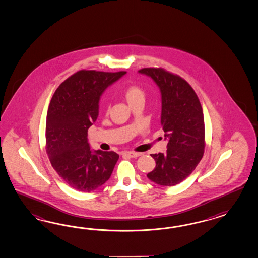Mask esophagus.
Listing matches in <instances>:
<instances>
[{"mask_svg": "<svg viewBox=\"0 0 258 258\" xmlns=\"http://www.w3.org/2000/svg\"><path fill=\"white\" fill-rule=\"evenodd\" d=\"M122 155H124V156H127V157H130V158H138V157H140L142 154L136 153V152H123Z\"/></svg>", "mask_w": 258, "mask_h": 258, "instance_id": "1", "label": "esophagus"}]
</instances>
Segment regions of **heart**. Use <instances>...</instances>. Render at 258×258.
<instances>
[{"instance_id": "1", "label": "heart", "mask_w": 258, "mask_h": 258, "mask_svg": "<svg viewBox=\"0 0 258 258\" xmlns=\"http://www.w3.org/2000/svg\"><path fill=\"white\" fill-rule=\"evenodd\" d=\"M125 98L128 104L138 99H144L145 93L137 85H131L125 91Z\"/></svg>"}]
</instances>
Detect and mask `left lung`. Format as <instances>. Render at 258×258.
I'll use <instances>...</instances> for the list:
<instances>
[{"label": "left lung", "instance_id": "left-lung-1", "mask_svg": "<svg viewBox=\"0 0 258 258\" xmlns=\"http://www.w3.org/2000/svg\"><path fill=\"white\" fill-rule=\"evenodd\" d=\"M138 72L151 78L160 89V124L168 141L166 153L151 154L156 167L147 177L161 186H174L185 180L202 159V106L191 86L180 77L162 69L149 68Z\"/></svg>", "mask_w": 258, "mask_h": 258}]
</instances>
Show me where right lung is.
<instances>
[{
    "instance_id": "add662e5",
    "label": "right lung",
    "mask_w": 258,
    "mask_h": 258,
    "mask_svg": "<svg viewBox=\"0 0 258 258\" xmlns=\"http://www.w3.org/2000/svg\"><path fill=\"white\" fill-rule=\"evenodd\" d=\"M125 71L81 70L57 88L46 121V149L57 174L71 188L90 192L111 177L118 154L93 150L87 131L98 116L104 91Z\"/></svg>"
}]
</instances>
